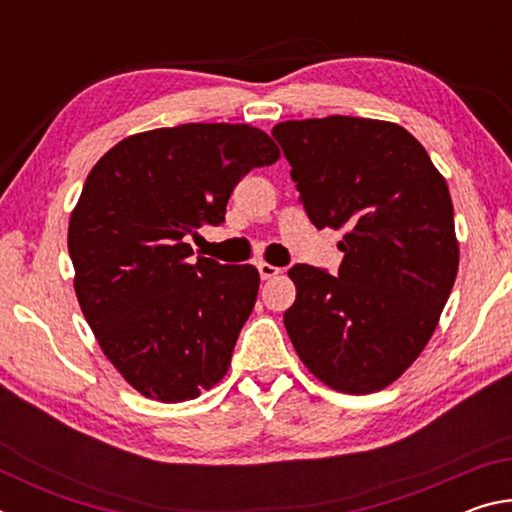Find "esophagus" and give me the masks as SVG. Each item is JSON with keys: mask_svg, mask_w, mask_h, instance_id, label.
I'll list each match as a JSON object with an SVG mask.
<instances>
[{"mask_svg": "<svg viewBox=\"0 0 512 512\" xmlns=\"http://www.w3.org/2000/svg\"><path fill=\"white\" fill-rule=\"evenodd\" d=\"M257 271H259V275H262V280H273V277L282 273V268H277V266L268 264V262H262V264H257Z\"/></svg>", "mask_w": 512, "mask_h": 512, "instance_id": "34e87169", "label": "esophagus"}]
</instances>
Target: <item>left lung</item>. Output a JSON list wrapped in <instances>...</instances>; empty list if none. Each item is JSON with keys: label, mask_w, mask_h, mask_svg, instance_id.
I'll return each mask as SVG.
<instances>
[{"label": "left lung", "mask_w": 512, "mask_h": 512, "mask_svg": "<svg viewBox=\"0 0 512 512\" xmlns=\"http://www.w3.org/2000/svg\"><path fill=\"white\" fill-rule=\"evenodd\" d=\"M318 230H345L339 275L296 264L284 327L339 393L381 391L420 357L458 273L445 178L406 128L332 115L273 128Z\"/></svg>", "instance_id": "8db88e82"}]
</instances>
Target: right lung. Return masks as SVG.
I'll list each match as a JSON object with an SVG mask.
<instances>
[{"mask_svg":"<svg viewBox=\"0 0 512 512\" xmlns=\"http://www.w3.org/2000/svg\"><path fill=\"white\" fill-rule=\"evenodd\" d=\"M280 149L248 124H180L121 140L69 216L74 291L101 350L137 393L194 400L225 377L255 307V266L192 262L187 237L221 225L232 189Z\"/></svg>","mask_w":512,"mask_h":512,"instance_id":"obj_1","label":"right lung"}]
</instances>
